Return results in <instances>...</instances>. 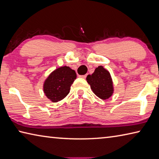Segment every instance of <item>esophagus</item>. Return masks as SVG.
Masks as SVG:
<instances>
[{
	"label": "esophagus",
	"instance_id": "34e87169",
	"mask_svg": "<svg viewBox=\"0 0 159 159\" xmlns=\"http://www.w3.org/2000/svg\"><path fill=\"white\" fill-rule=\"evenodd\" d=\"M87 75H81V76H80V77L83 78V79H86V77H87Z\"/></svg>",
	"mask_w": 159,
	"mask_h": 159
}]
</instances>
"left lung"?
Wrapping results in <instances>:
<instances>
[{
	"label": "left lung",
	"mask_w": 159,
	"mask_h": 159,
	"mask_svg": "<svg viewBox=\"0 0 159 159\" xmlns=\"http://www.w3.org/2000/svg\"><path fill=\"white\" fill-rule=\"evenodd\" d=\"M87 82L96 95L102 100L112 96L114 89L112 77L110 72L102 66L95 69L92 75L87 77Z\"/></svg>",
	"instance_id": "8db88e82"
}]
</instances>
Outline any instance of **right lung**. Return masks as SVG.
I'll return each mask as SVG.
<instances>
[{
    "label": "right lung",
    "instance_id": "add662e5",
    "mask_svg": "<svg viewBox=\"0 0 159 159\" xmlns=\"http://www.w3.org/2000/svg\"><path fill=\"white\" fill-rule=\"evenodd\" d=\"M77 74L70 67H60L53 71L44 83L43 89L46 96L52 102H57L68 95Z\"/></svg>",
    "mask_w": 159,
    "mask_h": 159
}]
</instances>
